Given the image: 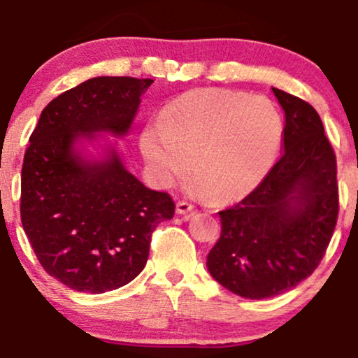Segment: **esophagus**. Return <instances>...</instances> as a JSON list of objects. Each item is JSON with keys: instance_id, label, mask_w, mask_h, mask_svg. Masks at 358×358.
Wrapping results in <instances>:
<instances>
[{"instance_id": "obj_1", "label": "esophagus", "mask_w": 358, "mask_h": 358, "mask_svg": "<svg viewBox=\"0 0 358 358\" xmlns=\"http://www.w3.org/2000/svg\"><path fill=\"white\" fill-rule=\"evenodd\" d=\"M193 210V205L188 203V202H178L176 203V213L178 215H187V213H190Z\"/></svg>"}]
</instances>
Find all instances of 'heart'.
Wrapping results in <instances>:
<instances>
[{"instance_id": "heart-1", "label": "heart", "mask_w": 358, "mask_h": 358, "mask_svg": "<svg viewBox=\"0 0 358 358\" xmlns=\"http://www.w3.org/2000/svg\"><path fill=\"white\" fill-rule=\"evenodd\" d=\"M282 117L262 96L229 89L188 90L141 133V151L159 187L190 171V193L215 203L248 196L269 173L282 143Z\"/></svg>"}]
</instances>
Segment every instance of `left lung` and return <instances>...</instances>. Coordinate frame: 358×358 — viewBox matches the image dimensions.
Masks as SVG:
<instances>
[{"mask_svg": "<svg viewBox=\"0 0 358 358\" xmlns=\"http://www.w3.org/2000/svg\"><path fill=\"white\" fill-rule=\"evenodd\" d=\"M285 110L282 155L257 188L219 212L210 276L249 299L289 291L318 268L338 217L334 148L313 106L273 87Z\"/></svg>", "mask_w": 358, "mask_h": 358, "instance_id": "obj_1", "label": "left lung"}]
</instances>
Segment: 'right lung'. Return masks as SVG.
<instances>
[{
  "label": "right lung",
  "instance_id": "obj_1",
  "mask_svg": "<svg viewBox=\"0 0 358 358\" xmlns=\"http://www.w3.org/2000/svg\"><path fill=\"white\" fill-rule=\"evenodd\" d=\"M151 79L94 77L42 110L22 168V224L43 269L65 286L101 294L141 273L168 193L127 170L117 143Z\"/></svg>",
  "mask_w": 358,
  "mask_h": 358
}]
</instances>
